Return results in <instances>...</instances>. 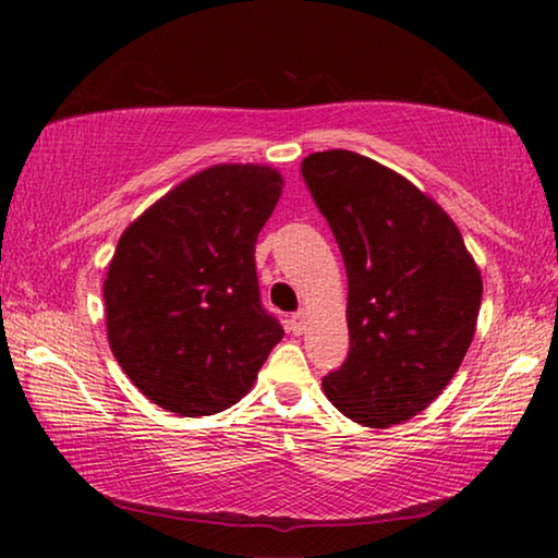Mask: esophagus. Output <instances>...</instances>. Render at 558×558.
Returning a JSON list of instances; mask_svg holds the SVG:
<instances>
[{
  "label": "esophagus",
  "instance_id": "34e87169",
  "mask_svg": "<svg viewBox=\"0 0 558 558\" xmlns=\"http://www.w3.org/2000/svg\"><path fill=\"white\" fill-rule=\"evenodd\" d=\"M307 329V313H298V315H292V319H290V332L292 335H302Z\"/></svg>",
  "mask_w": 558,
  "mask_h": 558
}]
</instances>
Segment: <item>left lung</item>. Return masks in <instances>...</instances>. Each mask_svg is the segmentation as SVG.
Returning <instances> with one entry per match:
<instances>
[{
  "instance_id": "1",
  "label": "left lung",
  "mask_w": 558,
  "mask_h": 558,
  "mask_svg": "<svg viewBox=\"0 0 558 558\" xmlns=\"http://www.w3.org/2000/svg\"><path fill=\"white\" fill-rule=\"evenodd\" d=\"M302 177L342 251L349 354L323 379L347 418L389 428L428 409L475 337L483 276L456 221L374 159L327 149Z\"/></svg>"
}]
</instances>
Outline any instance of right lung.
I'll list each match as a JSON object with an SVG mask.
<instances>
[{
    "instance_id": "right-lung-1",
    "label": "right lung",
    "mask_w": 558,
    "mask_h": 558,
    "mask_svg": "<svg viewBox=\"0 0 558 558\" xmlns=\"http://www.w3.org/2000/svg\"><path fill=\"white\" fill-rule=\"evenodd\" d=\"M282 184L268 165L206 167L122 231L102 282L108 342L159 409L196 418L239 403L286 335L256 278Z\"/></svg>"
}]
</instances>
